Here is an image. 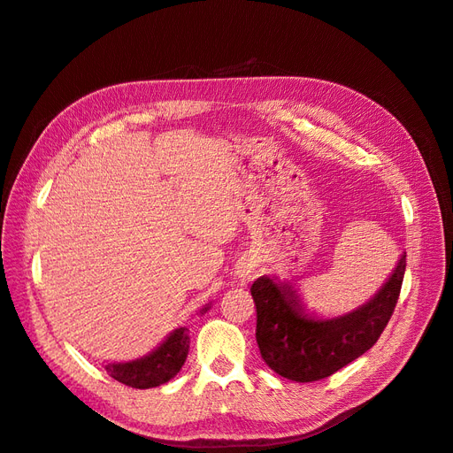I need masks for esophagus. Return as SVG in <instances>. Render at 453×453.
<instances>
[{
	"instance_id": "esophagus-1",
	"label": "esophagus",
	"mask_w": 453,
	"mask_h": 453,
	"mask_svg": "<svg viewBox=\"0 0 453 453\" xmlns=\"http://www.w3.org/2000/svg\"><path fill=\"white\" fill-rule=\"evenodd\" d=\"M240 278H250L251 276V273H253V265H250V263H242V266H240Z\"/></svg>"
}]
</instances>
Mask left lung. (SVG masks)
I'll return each mask as SVG.
<instances>
[{
  "label": "left lung",
  "instance_id": "left-lung-1",
  "mask_svg": "<svg viewBox=\"0 0 453 453\" xmlns=\"http://www.w3.org/2000/svg\"><path fill=\"white\" fill-rule=\"evenodd\" d=\"M404 271L406 253L368 303L329 320L304 312L307 309L291 284L274 282L268 276L257 278L251 286L255 337L268 368L291 381L311 383L362 357L375 345L395 312Z\"/></svg>",
  "mask_w": 453,
  "mask_h": 453
}]
</instances>
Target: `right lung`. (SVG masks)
I'll return each mask as SVG.
<instances>
[{"mask_svg":"<svg viewBox=\"0 0 453 453\" xmlns=\"http://www.w3.org/2000/svg\"><path fill=\"white\" fill-rule=\"evenodd\" d=\"M207 309H210V304H205L202 309V314ZM188 345V329L177 327L167 335V339L160 347L146 354V357L131 362L104 364V370L110 373V377H114L116 381L133 388L160 387L179 373L182 364L187 360Z\"/></svg>","mask_w":453,"mask_h":453,"instance_id":"obj_1","label":"right lung"}]
</instances>
